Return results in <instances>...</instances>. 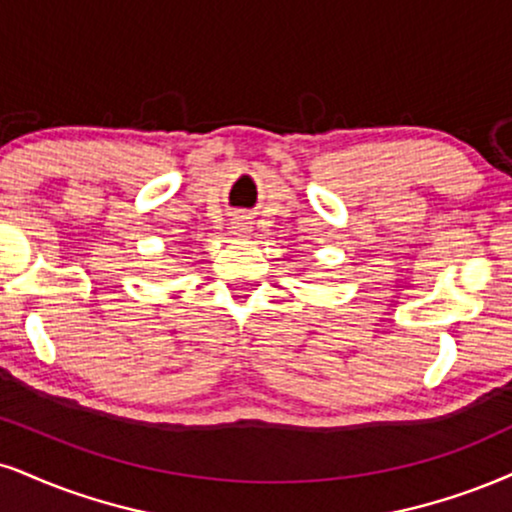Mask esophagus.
<instances>
[{"instance_id":"esophagus-1","label":"esophagus","mask_w":512,"mask_h":512,"mask_svg":"<svg viewBox=\"0 0 512 512\" xmlns=\"http://www.w3.org/2000/svg\"><path fill=\"white\" fill-rule=\"evenodd\" d=\"M232 232H235V235H239V237H246V235H249V232H251V223H249V218L239 216V218L232 220Z\"/></svg>"}]
</instances>
